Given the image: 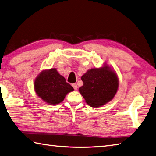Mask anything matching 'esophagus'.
I'll return each mask as SVG.
<instances>
[{
    "mask_svg": "<svg viewBox=\"0 0 156 156\" xmlns=\"http://www.w3.org/2000/svg\"><path fill=\"white\" fill-rule=\"evenodd\" d=\"M72 86H73V89H75V90H77V85L76 84V83H73L72 84Z\"/></svg>",
    "mask_w": 156,
    "mask_h": 156,
    "instance_id": "34e87169",
    "label": "esophagus"
}]
</instances>
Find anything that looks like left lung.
Here are the masks:
<instances>
[{
    "label": "left lung",
    "mask_w": 156,
    "mask_h": 156,
    "mask_svg": "<svg viewBox=\"0 0 156 156\" xmlns=\"http://www.w3.org/2000/svg\"><path fill=\"white\" fill-rule=\"evenodd\" d=\"M83 85L79 90L88 105L98 107L111 101L118 88L116 73L105 66L91 69L81 77Z\"/></svg>",
    "instance_id": "1"
}]
</instances>
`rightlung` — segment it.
I'll use <instances>...</instances> for the list:
<instances>
[{
  "label": "right lung",
  "instance_id": "add662e5",
  "mask_svg": "<svg viewBox=\"0 0 156 156\" xmlns=\"http://www.w3.org/2000/svg\"><path fill=\"white\" fill-rule=\"evenodd\" d=\"M34 85L37 95L51 105L63 101L65 95L74 90L56 69L43 71L35 79Z\"/></svg>",
  "mask_w": 156,
  "mask_h": 156
}]
</instances>
